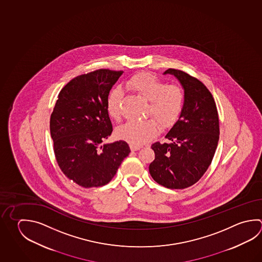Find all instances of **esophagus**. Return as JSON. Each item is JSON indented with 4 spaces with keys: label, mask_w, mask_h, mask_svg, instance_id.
Instances as JSON below:
<instances>
[{
    "label": "esophagus",
    "mask_w": 262,
    "mask_h": 262,
    "mask_svg": "<svg viewBox=\"0 0 262 262\" xmlns=\"http://www.w3.org/2000/svg\"><path fill=\"white\" fill-rule=\"evenodd\" d=\"M141 148L140 146H136V145H130V148H131V150H133V151H135V150H138L139 148Z\"/></svg>",
    "instance_id": "obj_1"
}]
</instances>
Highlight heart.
Returning <instances> with one entry per match:
<instances>
[{
    "mask_svg": "<svg viewBox=\"0 0 262 262\" xmlns=\"http://www.w3.org/2000/svg\"><path fill=\"white\" fill-rule=\"evenodd\" d=\"M126 88L136 95L148 100L147 114L152 116L156 121L148 119L124 124L117 130L118 138L132 145L140 146L157 135V123L162 128L167 129L171 127L179 119L185 101V95L180 86L166 85L157 76L142 73L127 81ZM122 100L123 93L119 88L110 91L106 99L107 112L117 122L122 118Z\"/></svg>",
    "mask_w": 262,
    "mask_h": 262,
    "instance_id": "heart-1",
    "label": "heart"
}]
</instances>
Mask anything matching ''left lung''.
<instances>
[{
  "label": "left lung",
  "instance_id": "left-lung-1",
  "mask_svg": "<svg viewBox=\"0 0 262 262\" xmlns=\"http://www.w3.org/2000/svg\"><path fill=\"white\" fill-rule=\"evenodd\" d=\"M180 82L185 101L179 119L165 138L154 143L155 159L148 166L159 185L171 189L193 186L208 170L219 141V116L214 99L202 82L185 72L168 69Z\"/></svg>",
  "mask_w": 262,
  "mask_h": 262
}]
</instances>
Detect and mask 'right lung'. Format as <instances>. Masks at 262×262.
Here are the masks:
<instances>
[{"mask_svg":"<svg viewBox=\"0 0 262 262\" xmlns=\"http://www.w3.org/2000/svg\"><path fill=\"white\" fill-rule=\"evenodd\" d=\"M123 73L100 69L73 78L60 91L51 115L58 165L82 187L107 185L130 153L123 140L102 144L113 132L106 99Z\"/></svg>","mask_w":262,"mask_h":262,"instance_id":"add662e5","label":"right lung"}]
</instances>
